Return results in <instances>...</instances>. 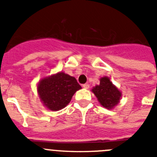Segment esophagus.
<instances>
[{
	"mask_svg": "<svg viewBox=\"0 0 157 157\" xmlns=\"http://www.w3.org/2000/svg\"><path fill=\"white\" fill-rule=\"evenodd\" d=\"M82 87H83V88H84V89H88L89 87H90V85H89L88 83H86V84H83Z\"/></svg>",
	"mask_w": 157,
	"mask_h": 157,
	"instance_id": "obj_1",
	"label": "esophagus"
}]
</instances>
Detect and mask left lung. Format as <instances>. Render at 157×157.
<instances>
[{
	"instance_id": "left-lung-1",
	"label": "left lung",
	"mask_w": 157,
	"mask_h": 157,
	"mask_svg": "<svg viewBox=\"0 0 157 157\" xmlns=\"http://www.w3.org/2000/svg\"><path fill=\"white\" fill-rule=\"evenodd\" d=\"M101 105L108 109H112L117 105L121 98V93L111 82L109 78H101L100 85L92 90Z\"/></svg>"
}]
</instances>
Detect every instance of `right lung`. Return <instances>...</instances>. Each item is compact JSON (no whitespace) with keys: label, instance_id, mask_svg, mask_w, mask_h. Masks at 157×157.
Returning a JSON list of instances; mask_svg holds the SVG:
<instances>
[{"label":"right lung","instance_id":"1","mask_svg":"<svg viewBox=\"0 0 157 157\" xmlns=\"http://www.w3.org/2000/svg\"><path fill=\"white\" fill-rule=\"evenodd\" d=\"M82 87L74 77L59 72L41 79L37 91L43 104L52 111H59L68 105L75 93Z\"/></svg>","mask_w":157,"mask_h":157}]
</instances>
